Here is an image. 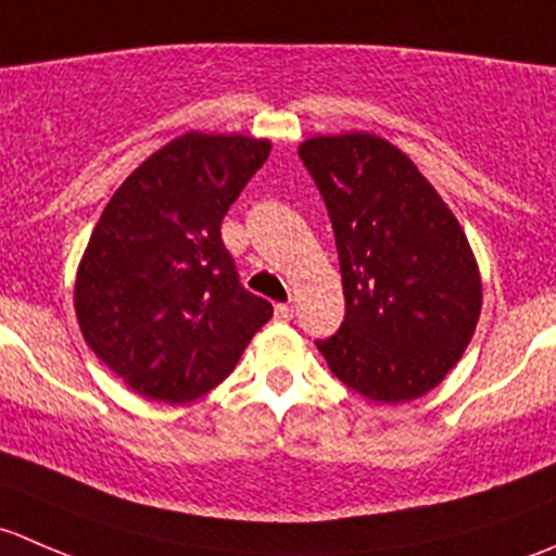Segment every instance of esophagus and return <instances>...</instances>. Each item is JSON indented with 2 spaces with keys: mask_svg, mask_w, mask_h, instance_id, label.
Instances as JSON below:
<instances>
[{
  "mask_svg": "<svg viewBox=\"0 0 556 556\" xmlns=\"http://www.w3.org/2000/svg\"><path fill=\"white\" fill-rule=\"evenodd\" d=\"M274 317H277L279 323H288V319H293V306L277 304V306H274Z\"/></svg>",
  "mask_w": 556,
  "mask_h": 556,
  "instance_id": "obj_1",
  "label": "esophagus"
}]
</instances>
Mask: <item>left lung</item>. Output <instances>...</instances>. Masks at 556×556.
I'll use <instances>...</instances> for the list:
<instances>
[{"instance_id": "obj_1", "label": "left lung", "mask_w": 556, "mask_h": 556, "mask_svg": "<svg viewBox=\"0 0 556 556\" xmlns=\"http://www.w3.org/2000/svg\"><path fill=\"white\" fill-rule=\"evenodd\" d=\"M333 223L344 323L317 350L377 403L433 390L470 344L481 277L457 217L406 153L374 134L299 148Z\"/></svg>"}]
</instances>
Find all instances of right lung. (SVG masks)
<instances>
[{
    "label": "right lung",
    "instance_id": "1",
    "mask_svg": "<svg viewBox=\"0 0 556 556\" xmlns=\"http://www.w3.org/2000/svg\"><path fill=\"white\" fill-rule=\"evenodd\" d=\"M268 139L190 131L126 177L75 282L88 346L139 395L188 403L233 371L271 304L239 282L220 237Z\"/></svg>",
    "mask_w": 556,
    "mask_h": 556
}]
</instances>
